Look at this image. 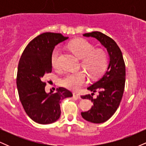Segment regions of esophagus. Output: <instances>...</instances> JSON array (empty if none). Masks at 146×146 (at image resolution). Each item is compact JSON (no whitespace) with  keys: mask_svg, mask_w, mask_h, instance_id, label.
<instances>
[{"mask_svg":"<svg viewBox=\"0 0 146 146\" xmlns=\"http://www.w3.org/2000/svg\"><path fill=\"white\" fill-rule=\"evenodd\" d=\"M73 97H74V98H75L79 99V98H80V94H78V93H73Z\"/></svg>","mask_w":146,"mask_h":146,"instance_id":"1","label":"esophagus"}]
</instances>
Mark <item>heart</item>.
I'll list each match as a JSON object with an SVG mask.
<instances>
[{
	"instance_id": "obj_1",
	"label": "heart",
	"mask_w": 146,
	"mask_h": 146,
	"mask_svg": "<svg viewBox=\"0 0 146 146\" xmlns=\"http://www.w3.org/2000/svg\"><path fill=\"white\" fill-rule=\"evenodd\" d=\"M68 48L73 53L82 60V66L92 78L100 75L107 64V56L102 50L94 51V46L88 41L78 39L72 41ZM60 49L56 48L51 55V64L53 67L59 66ZM86 75L84 71L68 73L60 80L62 86L72 90H78L86 83Z\"/></svg>"
}]
</instances>
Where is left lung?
I'll return each mask as SVG.
<instances>
[{"label":"left lung","instance_id":"1","mask_svg":"<svg viewBox=\"0 0 146 146\" xmlns=\"http://www.w3.org/2000/svg\"><path fill=\"white\" fill-rule=\"evenodd\" d=\"M95 38L106 48L109 60L106 71L93 84L87 88L93 95L98 90L99 95L93 98L90 94L81 96L93 102L89 110L81 113L86 121L94 123L106 121L116 112L121 102L125 81V66L122 53L117 43L110 37L99 31L83 34Z\"/></svg>","mask_w":146,"mask_h":146}]
</instances>
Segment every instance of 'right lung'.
Returning a JSON list of instances; mask_svg holds the SVG:
<instances>
[{
  "instance_id": "add662e5",
  "label": "right lung",
  "mask_w": 146,
  "mask_h": 146,
  "mask_svg": "<svg viewBox=\"0 0 146 146\" xmlns=\"http://www.w3.org/2000/svg\"><path fill=\"white\" fill-rule=\"evenodd\" d=\"M68 39L61 33H44L32 40L25 48L18 66L16 84L23 108L33 121L48 124L60 118V104L73 94L60 87L56 93L45 91L43 76L52 71L51 55L55 46Z\"/></svg>"
}]
</instances>
